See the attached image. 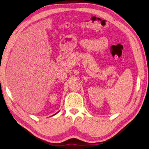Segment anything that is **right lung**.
I'll list each match as a JSON object with an SVG mask.
<instances>
[{
    "label": "right lung",
    "mask_w": 149,
    "mask_h": 149,
    "mask_svg": "<svg viewBox=\"0 0 149 149\" xmlns=\"http://www.w3.org/2000/svg\"><path fill=\"white\" fill-rule=\"evenodd\" d=\"M56 113H55V114H56Z\"/></svg>",
    "instance_id": "right-lung-1"
}]
</instances>
